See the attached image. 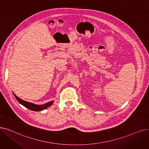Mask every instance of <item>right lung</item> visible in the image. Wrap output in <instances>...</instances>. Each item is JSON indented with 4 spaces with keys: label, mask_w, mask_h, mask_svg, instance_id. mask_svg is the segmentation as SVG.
Wrapping results in <instances>:
<instances>
[{
    "label": "right lung",
    "mask_w": 149,
    "mask_h": 149,
    "mask_svg": "<svg viewBox=\"0 0 149 149\" xmlns=\"http://www.w3.org/2000/svg\"><path fill=\"white\" fill-rule=\"evenodd\" d=\"M13 95H14L15 98L17 99V100L18 101V102L20 104H22L23 106H25V107L30 109V110H31V111H43V110H44V109H47L48 107H49V106H51L53 102H54V101H50V102L47 103L46 104H45L43 105H37V104H35L34 103L28 102V101H24V100L20 99L19 97H18L17 96L15 95L14 93H13Z\"/></svg>",
    "instance_id": "right-lung-1"
}]
</instances>
